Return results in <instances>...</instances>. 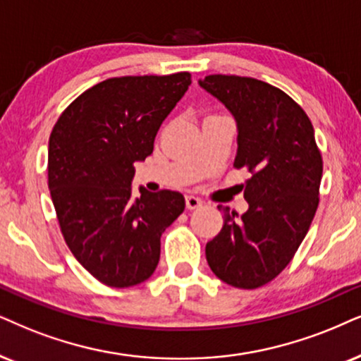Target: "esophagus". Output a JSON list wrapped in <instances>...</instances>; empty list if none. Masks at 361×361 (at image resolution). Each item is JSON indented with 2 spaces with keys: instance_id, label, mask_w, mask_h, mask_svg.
Instances as JSON below:
<instances>
[{
  "instance_id": "34e87169",
  "label": "esophagus",
  "mask_w": 361,
  "mask_h": 361,
  "mask_svg": "<svg viewBox=\"0 0 361 361\" xmlns=\"http://www.w3.org/2000/svg\"><path fill=\"white\" fill-rule=\"evenodd\" d=\"M200 207H202V200L196 198V196H193V195L186 196V208H188V209H196V208H200Z\"/></svg>"
}]
</instances>
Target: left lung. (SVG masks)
<instances>
[{"instance_id": "left-lung-1", "label": "left lung", "mask_w": 361, "mask_h": 361, "mask_svg": "<svg viewBox=\"0 0 361 361\" xmlns=\"http://www.w3.org/2000/svg\"><path fill=\"white\" fill-rule=\"evenodd\" d=\"M198 83L235 116L233 166L252 173L241 185L248 209L238 216L218 207L225 223L207 243V262L221 281L253 290L280 275L307 236L320 202L322 153L307 113L281 90L235 75Z\"/></svg>"}]
</instances>
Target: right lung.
I'll return each instance as SVG.
<instances>
[{"label":"right lung","instance_id":"obj_1","mask_svg":"<svg viewBox=\"0 0 361 361\" xmlns=\"http://www.w3.org/2000/svg\"><path fill=\"white\" fill-rule=\"evenodd\" d=\"M191 85L190 73L109 78L68 106L48 147V186L61 233L75 258L104 285L148 280L159 238L183 213L178 191L140 186L135 163L153 153L159 126Z\"/></svg>","mask_w":361,"mask_h":361}]
</instances>
